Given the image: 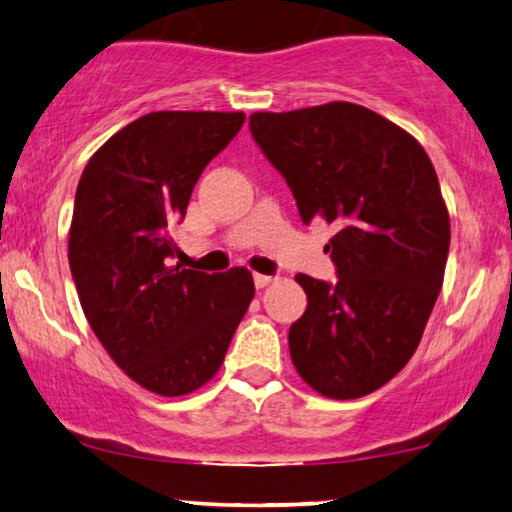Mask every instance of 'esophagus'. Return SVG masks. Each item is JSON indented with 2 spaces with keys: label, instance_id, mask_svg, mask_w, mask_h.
<instances>
[{
  "label": "esophagus",
  "instance_id": "1",
  "mask_svg": "<svg viewBox=\"0 0 512 512\" xmlns=\"http://www.w3.org/2000/svg\"><path fill=\"white\" fill-rule=\"evenodd\" d=\"M270 282H272V277H268V275H254L256 289H265V286H268Z\"/></svg>",
  "mask_w": 512,
  "mask_h": 512
}]
</instances>
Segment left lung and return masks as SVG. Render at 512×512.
Returning a JSON list of instances; mask_svg holds the SVG:
<instances>
[{
    "instance_id": "obj_1",
    "label": "left lung",
    "mask_w": 512,
    "mask_h": 512,
    "mask_svg": "<svg viewBox=\"0 0 512 512\" xmlns=\"http://www.w3.org/2000/svg\"><path fill=\"white\" fill-rule=\"evenodd\" d=\"M249 130L303 223L338 228L326 244L338 282L296 277L307 310L289 331L293 366L321 396H366L415 354L443 286L450 214L436 170L415 137L352 102L258 111Z\"/></svg>"
}]
</instances>
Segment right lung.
I'll return each instance as SVG.
<instances>
[{"mask_svg": "<svg viewBox=\"0 0 512 512\" xmlns=\"http://www.w3.org/2000/svg\"><path fill=\"white\" fill-rule=\"evenodd\" d=\"M242 123V111H153L107 139L76 188L69 268L83 314L125 375L158 396L212 380L254 298L247 268L170 265L174 223Z\"/></svg>", "mask_w": 512, "mask_h": 512, "instance_id": "1", "label": "right lung"}]
</instances>
